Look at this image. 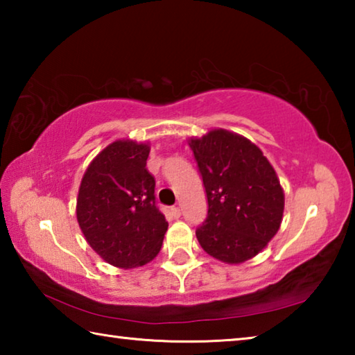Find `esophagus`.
<instances>
[{
    "instance_id": "esophagus-1",
    "label": "esophagus",
    "mask_w": 355,
    "mask_h": 355,
    "mask_svg": "<svg viewBox=\"0 0 355 355\" xmlns=\"http://www.w3.org/2000/svg\"><path fill=\"white\" fill-rule=\"evenodd\" d=\"M171 213H172V216H173V218H175V219H178V218H180V216H182V209H180L178 207H172V208H171Z\"/></svg>"
}]
</instances>
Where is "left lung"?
Listing matches in <instances>:
<instances>
[{
  "label": "left lung",
  "mask_w": 355,
  "mask_h": 355,
  "mask_svg": "<svg viewBox=\"0 0 355 355\" xmlns=\"http://www.w3.org/2000/svg\"><path fill=\"white\" fill-rule=\"evenodd\" d=\"M208 199V216L196 236L216 260L241 264L279 232L285 194L266 156L254 142L224 128L189 137Z\"/></svg>",
  "instance_id": "8db88e82"
}]
</instances>
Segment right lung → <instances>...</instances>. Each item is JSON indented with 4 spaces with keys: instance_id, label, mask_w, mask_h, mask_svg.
<instances>
[{
    "instance_id": "obj_1",
    "label": "right lung",
    "mask_w": 355,
    "mask_h": 355,
    "mask_svg": "<svg viewBox=\"0 0 355 355\" xmlns=\"http://www.w3.org/2000/svg\"><path fill=\"white\" fill-rule=\"evenodd\" d=\"M148 142L117 139L84 172L76 219L87 244L120 269L144 266L161 250L167 230L155 205V178L147 171Z\"/></svg>"
}]
</instances>
